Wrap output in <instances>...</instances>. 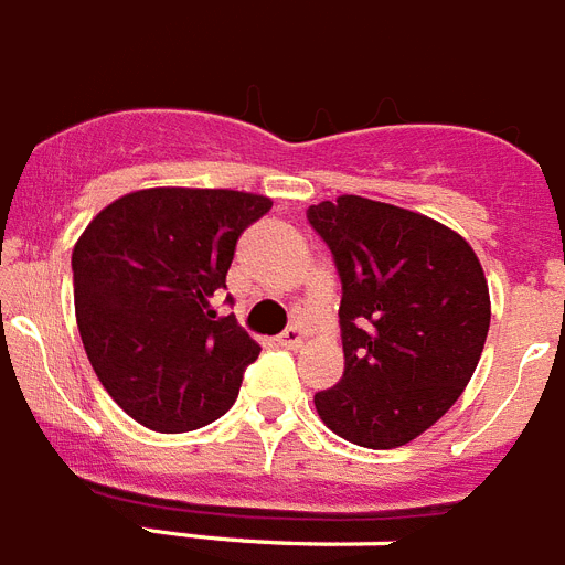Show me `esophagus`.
Wrapping results in <instances>:
<instances>
[{"instance_id": "obj_1", "label": "esophagus", "mask_w": 565, "mask_h": 565, "mask_svg": "<svg viewBox=\"0 0 565 565\" xmlns=\"http://www.w3.org/2000/svg\"><path fill=\"white\" fill-rule=\"evenodd\" d=\"M277 342L279 345H286V349H300L302 342H306V331H302L300 326H291V329H286L277 337Z\"/></svg>"}]
</instances>
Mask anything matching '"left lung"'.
I'll return each instance as SVG.
<instances>
[{"instance_id":"1","label":"left lung","mask_w":565,"mask_h":565,"mask_svg":"<svg viewBox=\"0 0 565 565\" xmlns=\"http://www.w3.org/2000/svg\"><path fill=\"white\" fill-rule=\"evenodd\" d=\"M342 282L345 371L315 394L342 440L397 448L420 437L469 385L491 322L489 286L471 245L414 211L365 196L308 209Z\"/></svg>"}]
</instances>
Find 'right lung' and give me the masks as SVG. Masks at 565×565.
<instances>
[{"instance_id":"1","label":"right lung","mask_w":565,"mask_h":565,"mask_svg":"<svg viewBox=\"0 0 565 565\" xmlns=\"http://www.w3.org/2000/svg\"><path fill=\"white\" fill-rule=\"evenodd\" d=\"M268 209V196L228 188H145L76 239L82 345L105 392L145 428L194 431L234 406L259 345L214 300L236 239Z\"/></svg>"}]
</instances>
